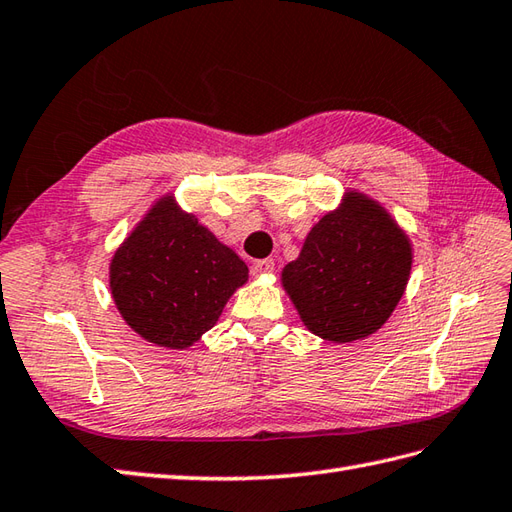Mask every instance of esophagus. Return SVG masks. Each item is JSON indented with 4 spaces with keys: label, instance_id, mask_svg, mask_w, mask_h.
<instances>
[{
    "label": "esophagus",
    "instance_id": "esophagus-1",
    "mask_svg": "<svg viewBox=\"0 0 512 512\" xmlns=\"http://www.w3.org/2000/svg\"><path fill=\"white\" fill-rule=\"evenodd\" d=\"M274 260L271 258H263V260H254V265H252V274L254 276H265V274H271V271H274Z\"/></svg>",
    "mask_w": 512,
    "mask_h": 512
}]
</instances>
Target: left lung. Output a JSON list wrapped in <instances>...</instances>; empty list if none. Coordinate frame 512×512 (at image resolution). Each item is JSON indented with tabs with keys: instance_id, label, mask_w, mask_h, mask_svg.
I'll list each match as a JSON object with an SVG mask.
<instances>
[{
	"instance_id": "8db88e82",
	"label": "left lung",
	"mask_w": 512,
	"mask_h": 512,
	"mask_svg": "<svg viewBox=\"0 0 512 512\" xmlns=\"http://www.w3.org/2000/svg\"><path fill=\"white\" fill-rule=\"evenodd\" d=\"M410 269V238L377 201L348 192L282 269V287L311 333L346 344L388 322Z\"/></svg>"
}]
</instances>
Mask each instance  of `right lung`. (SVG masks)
Returning a JSON list of instances; mask_svg holds the SVG:
<instances>
[{
	"label": "right lung",
	"mask_w": 512,
	"mask_h": 512,
	"mask_svg": "<svg viewBox=\"0 0 512 512\" xmlns=\"http://www.w3.org/2000/svg\"><path fill=\"white\" fill-rule=\"evenodd\" d=\"M247 265L173 197L155 203L109 265L113 302L135 333L188 348L217 324Z\"/></svg>",
	"instance_id": "right-lung-1"
}]
</instances>
